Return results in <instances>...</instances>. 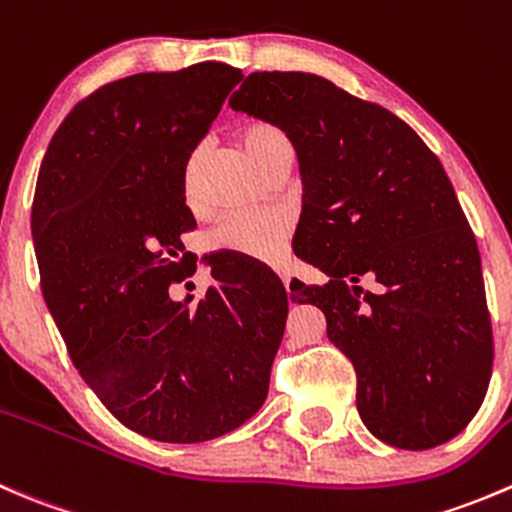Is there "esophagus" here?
I'll list each match as a JSON object with an SVG mask.
<instances>
[{"instance_id":"1","label":"esophagus","mask_w":512,"mask_h":512,"mask_svg":"<svg viewBox=\"0 0 512 512\" xmlns=\"http://www.w3.org/2000/svg\"><path fill=\"white\" fill-rule=\"evenodd\" d=\"M276 273H278V278H281L283 288H286V291H288V283H291V278H288V273H286V271H276Z\"/></svg>"}]
</instances>
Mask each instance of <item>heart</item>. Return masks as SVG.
Segmentation results:
<instances>
[{"instance_id":"obj_1","label":"heart","mask_w":512,"mask_h":512,"mask_svg":"<svg viewBox=\"0 0 512 512\" xmlns=\"http://www.w3.org/2000/svg\"><path fill=\"white\" fill-rule=\"evenodd\" d=\"M241 146H244L246 156L268 174L276 161L283 156H291V144H288L286 134L276 129L273 124H249L241 129L239 134ZM196 166H199V151L189 156L184 166V199L194 201V186H196ZM288 241V224L278 214H226L211 226L206 234L204 244L209 251L216 254H234L246 258V261H278L286 251Z\"/></svg>"}]
</instances>
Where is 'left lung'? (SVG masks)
<instances>
[{"mask_svg": "<svg viewBox=\"0 0 512 512\" xmlns=\"http://www.w3.org/2000/svg\"><path fill=\"white\" fill-rule=\"evenodd\" d=\"M229 104L296 146L293 251L331 281L293 283L291 301L321 308L351 358L361 421L406 450L458 435L488 391L493 328L478 244L438 156L396 114L316 74L254 72Z\"/></svg>", "mask_w": 512, "mask_h": 512, "instance_id": "left-lung-1", "label": "left lung"}]
</instances>
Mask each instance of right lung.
<instances>
[{
    "label": "right lung",
    "instance_id": "right-lung-1",
    "mask_svg": "<svg viewBox=\"0 0 512 512\" xmlns=\"http://www.w3.org/2000/svg\"><path fill=\"white\" fill-rule=\"evenodd\" d=\"M239 82L201 62L104 84L52 136L34 191L39 283L74 368L116 421L164 443L249 421L286 326V288L249 261L209 256L206 296L171 298L196 271L180 255L196 229L184 166Z\"/></svg>",
    "mask_w": 512,
    "mask_h": 512
}]
</instances>
